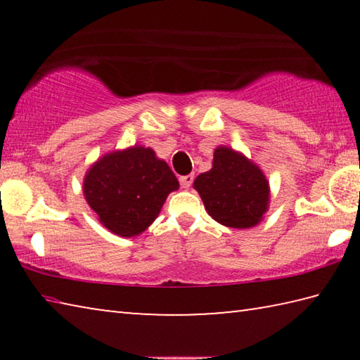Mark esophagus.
<instances>
[{
    "instance_id": "34e87169",
    "label": "esophagus",
    "mask_w": 360,
    "mask_h": 360,
    "mask_svg": "<svg viewBox=\"0 0 360 360\" xmlns=\"http://www.w3.org/2000/svg\"><path fill=\"white\" fill-rule=\"evenodd\" d=\"M179 182H181V187H182V188H188V187L192 186V182H193V174L182 176V178L179 179Z\"/></svg>"
}]
</instances>
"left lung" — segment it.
Wrapping results in <instances>:
<instances>
[{
  "instance_id": "8db88e82",
  "label": "left lung",
  "mask_w": 360,
  "mask_h": 360,
  "mask_svg": "<svg viewBox=\"0 0 360 360\" xmlns=\"http://www.w3.org/2000/svg\"><path fill=\"white\" fill-rule=\"evenodd\" d=\"M193 188L208 214L230 229L255 227L268 211L270 184L257 163L227 146H217L210 172L198 174Z\"/></svg>"
}]
</instances>
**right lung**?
Instances as JSON below:
<instances>
[{"mask_svg":"<svg viewBox=\"0 0 360 360\" xmlns=\"http://www.w3.org/2000/svg\"><path fill=\"white\" fill-rule=\"evenodd\" d=\"M178 188L168 163L154 149L138 144L101 155L87 169L82 184L98 221L124 238L141 235Z\"/></svg>","mask_w":360,"mask_h":360,"instance_id":"right-lung-1","label":"right lung"}]
</instances>
